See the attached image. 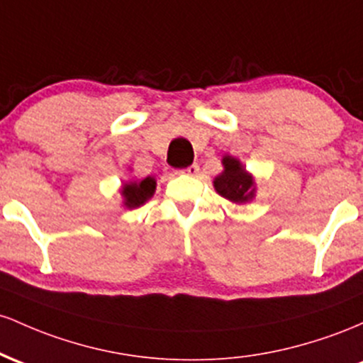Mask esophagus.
Masks as SVG:
<instances>
[{
    "label": "esophagus",
    "mask_w": 363,
    "mask_h": 363,
    "mask_svg": "<svg viewBox=\"0 0 363 363\" xmlns=\"http://www.w3.org/2000/svg\"><path fill=\"white\" fill-rule=\"evenodd\" d=\"M178 173H185V174H190V177H195V174L199 173V164H192V166H189V168L180 169V171H178Z\"/></svg>",
    "instance_id": "obj_1"
}]
</instances>
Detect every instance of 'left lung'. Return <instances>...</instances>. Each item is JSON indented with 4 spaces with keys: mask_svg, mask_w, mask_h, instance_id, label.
Segmentation results:
<instances>
[{
    "mask_svg": "<svg viewBox=\"0 0 363 363\" xmlns=\"http://www.w3.org/2000/svg\"><path fill=\"white\" fill-rule=\"evenodd\" d=\"M223 166H225V171L214 178L216 192L235 203L252 201L255 195L254 177L247 173L242 162L233 156L223 157Z\"/></svg>",
    "mask_w": 363,
    "mask_h": 363,
    "instance_id": "left-lung-1",
    "label": "left lung"
}]
</instances>
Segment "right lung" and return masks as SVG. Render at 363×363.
I'll return each instance as SVG.
<instances>
[{
	"mask_svg": "<svg viewBox=\"0 0 363 363\" xmlns=\"http://www.w3.org/2000/svg\"><path fill=\"white\" fill-rule=\"evenodd\" d=\"M156 192V178L147 177L140 182H128L121 186V195H123V203L128 209L140 207L152 197Z\"/></svg>",
	"mask_w": 363,
	"mask_h": 363,
	"instance_id": "1",
	"label": "right lung"
}]
</instances>
